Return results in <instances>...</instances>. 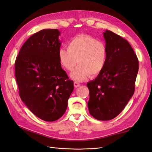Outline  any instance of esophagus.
I'll return each mask as SVG.
<instances>
[{"label":"esophagus","mask_w":152,"mask_h":152,"mask_svg":"<svg viewBox=\"0 0 152 152\" xmlns=\"http://www.w3.org/2000/svg\"><path fill=\"white\" fill-rule=\"evenodd\" d=\"M73 85H74L75 87H78L80 84L78 82H74V83H73Z\"/></svg>","instance_id":"1"}]
</instances>
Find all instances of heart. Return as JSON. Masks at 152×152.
Listing matches in <instances>:
<instances>
[{
  "label": "heart",
  "instance_id": "1",
  "mask_svg": "<svg viewBox=\"0 0 152 152\" xmlns=\"http://www.w3.org/2000/svg\"><path fill=\"white\" fill-rule=\"evenodd\" d=\"M108 50L104 43L93 37L80 35L69 41L68 48H61L58 52L61 65L68 71L76 81H82L89 76L94 77L102 72L106 65Z\"/></svg>",
  "mask_w": 152,
  "mask_h": 152
}]
</instances>
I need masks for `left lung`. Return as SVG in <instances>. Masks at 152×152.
<instances>
[{
	"label": "left lung",
	"instance_id": "left-lung-1",
	"mask_svg": "<svg viewBox=\"0 0 152 152\" xmlns=\"http://www.w3.org/2000/svg\"><path fill=\"white\" fill-rule=\"evenodd\" d=\"M103 37L108 50L102 72L87 84L90 114L99 121H110L125 108L134 93L138 59L127 40L106 30Z\"/></svg>",
	"mask_w": 152,
	"mask_h": 152
}]
</instances>
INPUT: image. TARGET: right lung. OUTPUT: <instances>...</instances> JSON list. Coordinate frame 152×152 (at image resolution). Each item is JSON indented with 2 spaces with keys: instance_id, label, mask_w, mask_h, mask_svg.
<instances>
[{
  "instance_id": "1",
  "label": "right lung",
  "mask_w": 152,
  "mask_h": 152,
  "mask_svg": "<svg viewBox=\"0 0 152 152\" xmlns=\"http://www.w3.org/2000/svg\"><path fill=\"white\" fill-rule=\"evenodd\" d=\"M59 35L58 29L37 32L22 45L15 61L22 102L35 115L48 122L65 113L74 89L59 60Z\"/></svg>"
}]
</instances>
